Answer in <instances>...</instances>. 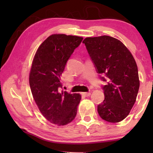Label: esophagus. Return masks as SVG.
<instances>
[{"mask_svg": "<svg viewBox=\"0 0 153 153\" xmlns=\"http://www.w3.org/2000/svg\"><path fill=\"white\" fill-rule=\"evenodd\" d=\"M82 95L84 97H89L91 95V93L88 92V93H82Z\"/></svg>", "mask_w": 153, "mask_h": 153, "instance_id": "esophagus-1", "label": "esophagus"}]
</instances>
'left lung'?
<instances>
[{
    "label": "left lung",
    "mask_w": 153,
    "mask_h": 153,
    "mask_svg": "<svg viewBox=\"0 0 153 153\" xmlns=\"http://www.w3.org/2000/svg\"><path fill=\"white\" fill-rule=\"evenodd\" d=\"M83 43L100 79L107 82L102 87L105 100L97 106L99 114L108 122L122 121L134 106L139 88L134 58L121 41L108 35L87 37Z\"/></svg>",
    "instance_id": "1"
}]
</instances>
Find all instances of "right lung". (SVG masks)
Masks as SVG:
<instances>
[{
  "label": "right lung",
  "mask_w": 153,
  "mask_h": 153,
  "mask_svg": "<svg viewBox=\"0 0 153 153\" xmlns=\"http://www.w3.org/2000/svg\"><path fill=\"white\" fill-rule=\"evenodd\" d=\"M82 40L73 35H51L35 54L29 79L31 93L42 114L52 123L66 125L77 114L81 95L61 90L60 76Z\"/></svg>",
  "instance_id": "1"
}]
</instances>
